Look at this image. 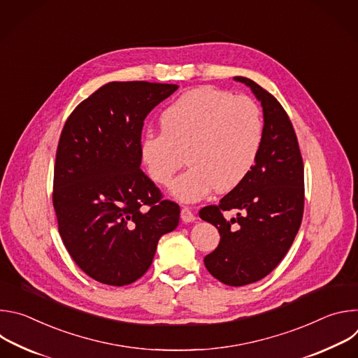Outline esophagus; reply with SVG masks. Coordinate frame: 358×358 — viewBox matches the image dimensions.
<instances>
[{
  "mask_svg": "<svg viewBox=\"0 0 358 358\" xmlns=\"http://www.w3.org/2000/svg\"><path fill=\"white\" fill-rule=\"evenodd\" d=\"M181 220H182V222L189 224V222H194V221H195V215H194V213H192L189 208L182 207V208H181Z\"/></svg>",
  "mask_w": 358,
  "mask_h": 358,
  "instance_id": "esophagus-1",
  "label": "esophagus"
}]
</instances>
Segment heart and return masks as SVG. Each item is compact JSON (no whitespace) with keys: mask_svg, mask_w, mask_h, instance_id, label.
I'll use <instances>...</instances> for the list:
<instances>
[{"mask_svg":"<svg viewBox=\"0 0 358 358\" xmlns=\"http://www.w3.org/2000/svg\"><path fill=\"white\" fill-rule=\"evenodd\" d=\"M162 131L147 130L138 152L147 176L169 185L184 164L191 166L171 185V195L196 202L215 188L228 192L252 171L264 140L262 112L248 96L213 86L191 89L160 116Z\"/></svg>","mask_w":358,"mask_h":358,"instance_id":"heart-1","label":"heart"}]
</instances>
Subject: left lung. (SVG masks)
Instances as JSON below:
<instances>
[{
    "label": "left lung",
    "instance_id": "obj_1",
    "mask_svg": "<svg viewBox=\"0 0 358 358\" xmlns=\"http://www.w3.org/2000/svg\"><path fill=\"white\" fill-rule=\"evenodd\" d=\"M264 110V140L248 177L218 206L203 207L199 218L220 232V245L203 258L208 272L228 286H245L269 275L285 258L300 228L304 208V169L297 137L282 105L253 80ZM234 209L228 220L223 213Z\"/></svg>",
    "mask_w": 358,
    "mask_h": 358
}]
</instances>
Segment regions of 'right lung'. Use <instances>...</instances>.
<instances>
[{
    "instance_id": "obj_1",
    "label": "right lung",
    "mask_w": 358,
    "mask_h": 358,
    "mask_svg": "<svg viewBox=\"0 0 358 358\" xmlns=\"http://www.w3.org/2000/svg\"><path fill=\"white\" fill-rule=\"evenodd\" d=\"M177 85L110 82L71 113L54 170L58 229L92 279L124 286L150 268L159 239L177 228L178 203L140 170L144 119Z\"/></svg>"
}]
</instances>
